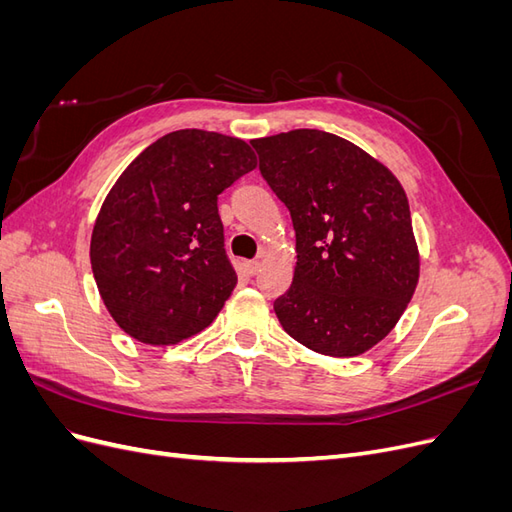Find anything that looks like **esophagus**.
<instances>
[{
    "label": "esophagus",
    "mask_w": 512,
    "mask_h": 512,
    "mask_svg": "<svg viewBox=\"0 0 512 512\" xmlns=\"http://www.w3.org/2000/svg\"><path fill=\"white\" fill-rule=\"evenodd\" d=\"M245 271L250 275H256L260 271V262L258 260H247L245 262Z\"/></svg>",
    "instance_id": "obj_1"
}]
</instances>
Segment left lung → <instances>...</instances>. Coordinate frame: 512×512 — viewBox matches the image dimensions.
<instances>
[{
  "instance_id": "obj_1",
  "label": "left lung",
  "mask_w": 512,
  "mask_h": 512,
  "mask_svg": "<svg viewBox=\"0 0 512 512\" xmlns=\"http://www.w3.org/2000/svg\"><path fill=\"white\" fill-rule=\"evenodd\" d=\"M260 175L297 235L284 331L327 356H356L393 331L418 282L408 198L389 168L320 130L256 138Z\"/></svg>"
}]
</instances>
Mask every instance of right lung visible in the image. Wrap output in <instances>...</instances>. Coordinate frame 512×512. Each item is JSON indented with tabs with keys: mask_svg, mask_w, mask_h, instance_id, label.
I'll return each instance as SVG.
<instances>
[{
	"mask_svg": "<svg viewBox=\"0 0 512 512\" xmlns=\"http://www.w3.org/2000/svg\"><path fill=\"white\" fill-rule=\"evenodd\" d=\"M256 168L241 138L177 130L149 145L108 192L91 235V271L108 314L151 346L215 320L237 284L218 196Z\"/></svg>",
	"mask_w": 512,
	"mask_h": 512,
	"instance_id": "add662e5",
	"label": "right lung"
}]
</instances>
